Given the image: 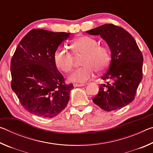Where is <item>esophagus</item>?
<instances>
[{
	"label": "esophagus",
	"mask_w": 153,
	"mask_h": 153,
	"mask_svg": "<svg viewBox=\"0 0 153 153\" xmlns=\"http://www.w3.org/2000/svg\"><path fill=\"white\" fill-rule=\"evenodd\" d=\"M84 84H74V87H81V86H84Z\"/></svg>",
	"instance_id": "esophagus-1"
}]
</instances>
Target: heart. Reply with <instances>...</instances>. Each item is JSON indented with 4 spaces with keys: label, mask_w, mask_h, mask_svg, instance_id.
Wrapping results in <instances>:
<instances>
[{
    "label": "heart",
    "mask_w": 153,
    "mask_h": 153,
    "mask_svg": "<svg viewBox=\"0 0 153 153\" xmlns=\"http://www.w3.org/2000/svg\"><path fill=\"white\" fill-rule=\"evenodd\" d=\"M71 51L75 56H83V65L73 71L69 77L71 82L83 83L94 76L95 70L102 72L107 68L111 60L110 51L104 45H100L98 41L92 37L82 36L71 44ZM55 65L61 71L68 73L74 66V59L71 53L65 48H59L54 54Z\"/></svg>",
    "instance_id": "obj_1"
}]
</instances>
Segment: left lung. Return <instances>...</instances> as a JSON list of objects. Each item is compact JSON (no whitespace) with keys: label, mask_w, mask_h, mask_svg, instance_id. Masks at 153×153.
Returning a JSON list of instances; mask_svg holds the SVG:
<instances>
[{"label":"left lung","mask_w":153,"mask_h":153,"mask_svg":"<svg viewBox=\"0 0 153 153\" xmlns=\"http://www.w3.org/2000/svg\"><path fill=\"white\" fill-rule=\"evenodd\" d=\"M100 35L111 49V60L93 102L102 109H120L134 100L142 79L143 56L133 36L121 27L104 24L86 32Z\"/></svg>","instance_id":"1"}]
</instances>
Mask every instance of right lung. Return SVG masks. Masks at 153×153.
<instances>
[{"label":"right lung","mask_w":153,"mask_h":153,"mask_svg":"<svg viewBox=\"0 0 153 153\" xmlns=\"http://www.w3.org/2000/svg\"><path fill=\"white\" fill-rule=\"evenodd\" d=\"M70 33L30 30L11 60V88L25 110L45 118L58 115L67 105L72 84H67L54 54Z\"/></svg>","instance_id":"right-lung-1"}]
</instances>
